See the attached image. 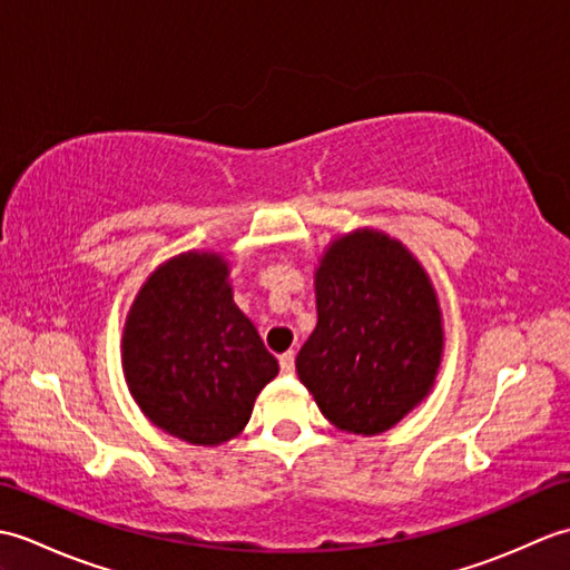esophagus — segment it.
Listing matches in <instances>:
<instances>
[{"label": "esophagus", "instance_id": "obj_1", "mask_svg": "<svg viewBox=\"0 0 570 570\" xmlns=\"http://www.w3.org/2000/svg\"><path fill=\"white\" fill-rule=\"evenodd\" d=\"M294 362H296V353H294V350H288V353H284L282 357H278V365H282V372H284V374H292V372L296 370Z\"/></svg>", "mask_w": 570, "mask_h": 570}]
</instances>
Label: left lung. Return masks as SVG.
<instances>
[{"mask_svg":"<svg viewBox=\"0 0 570 570\" xmlns=\"http://www.w3.org/2000/svg\"><path fill=\"white\" fill-rule=\"evenodd\" d=\"M316 308L298 380L341 431H390L429 396L441 367L443 318L429 274L402 242L362 227L321 257Z\"/></svg>","mask_w":570,"mask_h":570,"instance_id":"1","label":"left lung"}]
</instances>
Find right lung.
<instances>
[{
	"instance_id": "1",
	"label": "right lung",
	"mask_w": 570,
	"mask_h": 570,
	"mask_svg": "<svg viewBox=\"0 0 570 570\" xmlns=\"http://www.w3.org/2000/svg\"><path fill=\"white\" fill-rule=\"evenodd\" d=\"M122 365L144 416L193 445L235 439L278 374L276 357L235 306L229 264L196 249L164 262L139 288Z\"/></svg>"
}]
</instances>
